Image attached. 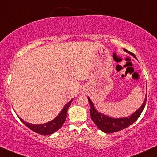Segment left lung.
Segmentation results:
<instances>
[{"label":"left lung","instance_id":"8db88e82","mask_svg":"<svg viewBox=\"0 0 157 157\" xmlns=\"http://www.w3.org/2000/svg\"><path fill=\"white\" fill-rule=\"evenodd\" d=\"M124 50L126 52H127V53L132 55L135 59H137L134 54L131 53L130 52L127 51L125 49H124ZM146 98L147 97L146 95V98H145L142 105L136 111L134 112V113H132V115L124 118H112L97 111L95 108H94L93 102H92V100L88 97L89 102L90 104L91 118H92V120L94 121L97 127H98V129H100L103 132L113 133L118 132V131H120L121 129L128 127L129 126L132 124L138 119L141 113L144 111L145 105H146Z\"/></svg>","mask_w":157,"mask_h":157}]
</instances>
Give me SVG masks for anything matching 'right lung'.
I'll use <instances>...</instances> for the list:
<instances>
[{"label": "right lung", "instance_id": "add662e5", "mask_svg": "<svg viewBox=\"0 0 157 157\" xmlns=\"http://www.w3.org/2000/svg\"><path fill=\"white\" fill-rule=\"evenodd\" d=\"M72 101L73 99L70 100L67 104H65V105L64 106V108L62 109L60 113L58 114L55 119H52V121H50L47 123L41 124H33L28 123L27 122V121H24L22 118H20L18 116L19 119H20V121H22L25 126H27L29 129H30L35 132L43 135H51L52 133L57 132L58 129H59V128L63 126V124L65 123V119H66L67 110H68V108L70 107V105H71Z\"/></svg>", "mask_w": 157, "mask_h": 157}]
</instances>
